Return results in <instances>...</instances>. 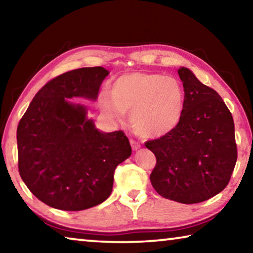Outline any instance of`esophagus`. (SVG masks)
<instances>
[{
    "instance_id": "1",
    "label": "esophagus",
    "mask_w": 253,
    "mask_h": 253,
    "mask_svg": "<svg viewBox=\"0 0 253 253\" xmlns=\"http://www.w3.org/2000/svg\"><path fill=\"white\" fill-rule=\"evenodd\" d=\"M130 145H131V148L134 149V151H137L140 147V144L138 142H136L135 139H130Z\"/></svg>"
}]
</instances>
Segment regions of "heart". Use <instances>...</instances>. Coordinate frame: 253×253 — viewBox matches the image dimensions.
<instances>
[{
    "label": "heart",
    "instance_id": "obj_1",
    "mask_svg": "<svg viewBox=\"0 0 253 253\" xmlns=\"http://www.w3.org/2000/svg\"><path fill=\"white\" fill-rule=\"evenodd\" d=\"M100 106L115 118H123L125 111H130V123L136 132L158 137L174 129L181 119L184 89L173 77L130 72L114 81L110 96H101Z\"/></svg>",
    "mask_w": 253,
    "mask_h": 253
}]
</instances>
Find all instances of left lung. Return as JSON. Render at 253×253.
<instances>
[{"mask_svg": "<svg viewBox=\"0 0 253 253\" xmlns=\"http://www.w3.org/2000/svg\"><path fill=\"white\" fill-rule=\"evenodd\" d=\"M184 87L182 117L174 129L145 143L156 157L153 187L163 198L194 204L228 185L238 158L233 117L214 89L187 68H179Z\"/></svg>", "mask_w": 253, "mask_h": 253, "instance_id": "8db88e82", "label": "left lung"}]
</instances>
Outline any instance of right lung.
I'll return each mask as SVG.
<instances>
[{"label": "right lung", "mask_w": 253, "mask_h": 253, "mask_svg": "<svg viewBox=\"0 0 253 253\" xmlns=\"http://www.w3.org/2000/svg\"><path fill=\"white\" fill-rule=\"evenodd\" d=\"M108 70L80 68L48 81L30 104L16 130L21 178L36 198L51 208L81 211L108 199L114 172L130 156L123 130L101 132L87 109L68 101L96 100Z\"/></svg>", "instance_id": "right-lung-1"}]
</instances>
